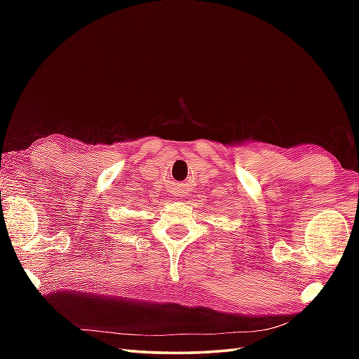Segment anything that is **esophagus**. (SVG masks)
Masks as SVG:
<instances>
[{
  "label": "esophagus",
  "instance_id": "34e87169",
  "mask_svg": "<svg viewBox=\"0 0 359 359\" xmlns=\"http://www.w3.org/2000/svg\"><path fill=\"white\" fill-rule=\"evenodd\" d=\"M172 193H174L175 197H180V196H184L185 188L182 187V185H174V187H172Z\"/></svg>",
  "mask_w": 359,
  "mask_h": 359
}]
</instances>
